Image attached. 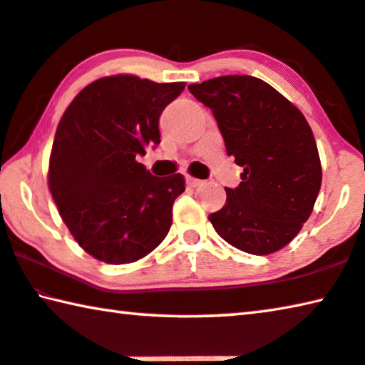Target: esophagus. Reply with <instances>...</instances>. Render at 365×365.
Instances as JSON below:
<instances>
[{
	"instance_id": "1",
	"label": "esophagus",
	"mask_w": 365,
	"mask_h": 365,
	"mask_svg": "<svg viewBox=\"0 0 365 365\" xmlns=\"http://www.w3.org/2000/svg\"><path fill=\"white\" fill-rule=\"evenodd\" d=\"M186 184L187 186H190V187H199V186H202V184H204V181H202V179H197V178H192V176H186Z\"/></svg>"
}]
</instances>
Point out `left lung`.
<instances>
[{
	"mask_svg": "<svg viewBox=\"0 0 365 365\" xmlns=\"http://www.w3.org/2000/svg\"><path fill=\"white\" fill-rule=\"evenodd\" d=\"M214 114L227 153L243 166L241 182L209 215L235 248L271 255L295 238L322 187V165L302 112L259 78L227 75L189 85Z\"/></svg>",
	"mask_w": 365,
	"mask_h": 365,
	"instance_id": "left-lung-1",
	"label": "left lung"
}]
</instances>
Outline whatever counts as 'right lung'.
<instances>
[{
    "instance_id": "right-lung-1",
    "label": "right lung",
    "mask_w": 365,
    "mask_h": 365,
    "mask_svg": "<svg viewBox=\"0 0 365 365\" xmlns=\"http://www.w3.org/2000/svg\"><path fill=\"white\" fill-rule=\"evenodd\" d=\"M184 86L106 76L80 91L61 117L48 187L73 238L99 261H137L170 232L184 178H156L135 158L160 143L161 112Z\"/></svg>"
}]
</instances>
